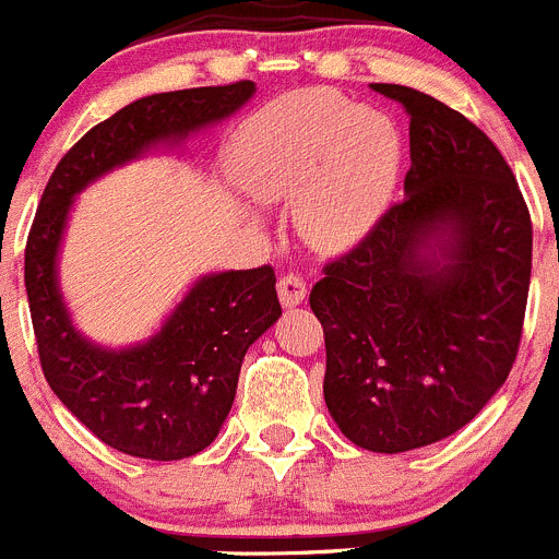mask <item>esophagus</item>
I'll return each instance as SVG.
<instances>
[{"label": "esophagus", "mask_w": 559, "mask_h": 559, "mask_svg": "<svg viewBox=\"0 0 559 559\" xmlns=\"http://www.w3.org/2000/svg\"><path fill=\"white\" fill-rule=\"evenodd\" d=\"M276 294H280L283 307H296L307 299V283L299 274H283L276 283Z\"/></svg>", "instance_id": "obj_1"}]
</instances>
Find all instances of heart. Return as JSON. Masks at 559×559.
<instances>
[{"mask_svg":"<svg viewBox=\"0 0 559 559\" xmlns=\"http://www.w3.org/2000/svg\"><path fill=\"white\" fill-rule=\"evenodd\" d=\"M401 167L390 117L354 109L343 95L305 90L254 120L238 173L265 200H294L299 233L318 249H345L376 225Z\"/></svg>","mask_w":559,"mask_h":559,"instance_id":"b5f03b06","label":"heart"}]
</instances>
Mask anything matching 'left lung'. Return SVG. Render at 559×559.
<instances>
[{
    "label": "left lung",
    "mask_w": 559,
    "mask_h": 559,
    "mask_svg": "<svg viewBox=\"0 0 559 559\" xmlns=\"http://www.w3.org/2000/svg\"><path fill=\"white\" fill-rule=\"evenodd\" d=\"M408 115L406 197L323 265L310 307L323 397L356 448L406 453L464 428L519 354L533 222L513 169L461 111L376 84Z\"/></svg>",
    "instance_id": "left-lung-1"
}]
</instances>
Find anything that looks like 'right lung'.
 <instances>
[{"instance_id": "1", "label": "right lung", "mask_w": 559, "mask_h": 559, "mask_svg": "<svg viewBox=\"0 0 559 559\" xmlns=\"http://www.w3.org/2000/svg\"><path fill=\"white\" fill-rule=\"evenodd\" d=\"M254 82L147 95L93 126L46 183L24 249L37 356L68 412L126 455L180 461L209 448L236 397L249 345L283 316L271 265L197 280L147 343L109 350L73 329L57 285V252L73 197L153 145L230 117Z\"/></svg>"}]
</instances>
